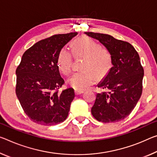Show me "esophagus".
<instances>
[{
	"label": "esophagus",
	"instance_id": "1",
	"mask_svg": "<svg viewBox=\"0 0 157 157\" xmlns=\"http://www.w3.org/2000/svg\"><path fill=\"white\" fill-rule=\"evenodd\" d=\"M84 91H80V90H75V94H76V95H79V94H82L84 93Z\"/></svg>",
	"mask_w": 157,
	"mask_h": 157
}]
</instances>
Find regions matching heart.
I'll return each mask as SVG.
<instances>
[{"mask_svg":"<svg viewBox=\"0 0 157 157\" xmlns=\"http://www.w3.org/2000/svg\"><path fill=\"white\" fill-rule=\"evenodd\" d=\"M73 55L84 57L83 71L75 73L68 80L77 90L83 91L96 82L97 76L103 78L111 68L112 58L105 49L89 37H82L72 43ZM57 66L62 73L68 75L73 68V54L66 47L62 48L57 57Z\"/></svg>","mask_w":157,"mask_h":157,"instance_id":"b5f03b06","label":"heart"}]
</instances>
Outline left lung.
Here are the masks:
<instances>
[{"mask_svg":"<svg viewBox=\"0 0 157 157\" xmlns=\"http://www.w3.org/2000/svg\"><path fill=\"white\" fill-rule=\"evenodd\" d=\"M98 40L110 54L113 67L98 85L103 91L96 94L91 108L94 117L104 123L126 118L135 108L143 91L144 70L135 48L127 42L108 34L85 32Z\"/></svg>","mask_w":157,"mask_h":157,"instance_id":"8db88e82","label":"left lung"}]
</instances>
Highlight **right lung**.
<instances>
[{
	"instance_id": "right-lung-1",
	"label": "right lung",
	"mask_w": 157,
	"mask_h": 157,
	"mask_svg": "<svg viewBox=\"0 0 157 157\" xmlns=\"http://www.w3.org/2000/svg\"><path fill=\"white\" fill-rule=\"evenodd\" d=\"M77 35H54L34 44L22 56L16 70V94L24 113L35 123L56 125L68 115L75 92L73 88L59 92L65 82L59 73L57 57Z\"/></svg>"
}]
</instances>
